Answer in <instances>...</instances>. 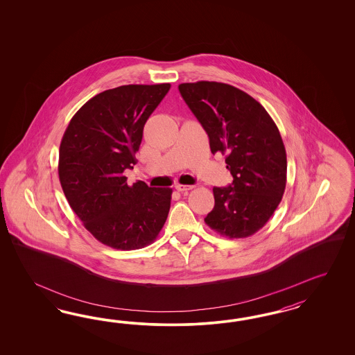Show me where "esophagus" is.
Listing matches in <instances>:
<instances>
[{"mask_svg":"<svg viewBox=\"0 0 355 355\" xmlns=\"http://www.w3.org/2000/svg\"><path fill=\"white\" fill-rule=\"evenodd\" d=\"M193 186H191V184H177L175 186V190L177 191H180V193H187V191H190L191 189H193Z\"/></svg>","mask_w":355,"mask_h":355,"instance_id":"1","label":"esophagus"}]
</instances>
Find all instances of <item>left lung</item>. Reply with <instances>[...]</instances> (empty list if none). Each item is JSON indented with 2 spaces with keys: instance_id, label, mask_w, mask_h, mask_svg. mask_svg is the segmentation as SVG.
<instances>
[{
  "instance_id": "1",
  "label": "left lung",
  "mask_w": 355,
  "mask_h": 355,
  "mask_svg": "<svg viewBox=\"0 0 355 355\" xmlns=\"http://www.w3.org/2000/svg\"><path fill=\"white\" fill-rule=\"evenodd\" d=\"M178 89L208 134L211 152L226 155L233 175L227 187H214L215 207L205 224L227 238L255 234L286 186V150L276 123L254 97L230 85L200 80Z\"/></svg>"
}]
</instances>
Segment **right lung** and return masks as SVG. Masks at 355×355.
Here are the masks:
<instances>
[{"label": "right lung", "instance_id": "1", "mask_svg": "<svg viewBox=\"0 0 355 355\" xmlns=\"http://www.w3.org/2000/svg\"><path fill=\"white\" fill-rule=\"evenodd\" d=\"M171 88L129 85L89 98L70 121L60 146L58 177L64 196L98 242L116 250L152 243L171 209L172 189L129 186L143 128Z\"/></svg>", "mask_w": 355, "mask_h": 355}]
</instances>
